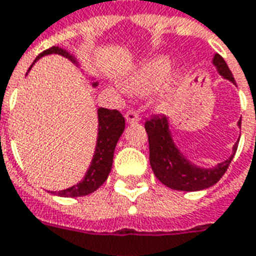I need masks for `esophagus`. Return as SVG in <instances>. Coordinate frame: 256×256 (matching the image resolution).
I'll return each instance as SVG.
<instances>
[{
    "instance_id": "1",
    "label": "esophagus",
    "mask_w": 256,
    "mask_h": 256,
    "mask_svg": "<svg viewBox=\"0 0 256 256\" xmlns=\"http://www.w3.org/2000/svg\"><path fill=\"white\" fill-rule=\"evenodd\" d=\"M124 119H126V122H128V124H132V123L138 122V120H140V116L137 115L136 112H133V110H130V112H128V114L124 115Z\"/></svg>"
}]
</instances>
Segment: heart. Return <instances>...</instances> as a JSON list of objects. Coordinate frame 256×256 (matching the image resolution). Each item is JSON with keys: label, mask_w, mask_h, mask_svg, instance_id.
<instances>
[{"label": "heart", "mask_w": 256, "mask_h": 256, "mask_svg": "<svg viewBox=\"0 0 256 256\" xmlns=\"http://www.w3.org/2000/svg\"><path fill=\"white\" fill-rule=\"evenodd\" d=\"M172 72V62L166 56H154L150 60L141 62L137 68L126 74L123 78L122 87L130 94H137V96H144V94H151L159 90L160 87L166 86L165 90L160 91V101L165 102L169 94H170V87H169V78Z\"/></svg>", "instance_id": "b5f03b06"}]
</instances>
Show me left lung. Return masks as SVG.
Segmentation results:
<instances>
[{
    "label": "left lung",
    "instance_id": "obj_1",
    "mask_svg": "<svg viewBox=\"0 0 256 256\" xmlns=\"http://www.w3.org/2000/svg\"><path fill=\"white\" fill-rule=\"evenodd\" d=\"M212 65L215 66L222 78L236 84L228 64L219 54L214 55ZM237 126L241 128V119ZM146 132L148 134L150 164L154 174L166 187L178 191L205 190L218 183L228 170L238 146L237 140L233 146L232 155L226 160L210 168H202L192 164L174 142L168 116H152L151 119H148L146 122Z\"/></svg>",
    "mask_w": 256,
    "mask_h": 256
}]
</instances>
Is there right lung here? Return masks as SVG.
I'll use <instances>...</instances> for the list:
<instances>
[{
  "instance_id": "obj_1",
  "label": "right lung",
  "mask_w": 256,
  "mask_h": 256,
  "mask_svg": "<svg viewBox=\"0 0 256 256\" xmlns=\"http://www.w3.org/2000/svg\"><path fill=\"white\" fill-rule=\"evenodd\" d=\"M60 55L65 56L68 60H70L73 64H76L78 68H82V64L74 54H70L60 47H52L41 52L36 60L33 62L34 65L37 60L46 56V55ZM33 65L28 68V70L33 68ZM26 73V74H28ZM87 78H90V83L92 87H97L98 82H96V78H92L90 74H87ZM98 133H97V144H96V151L91 159L90 168L86 172L84 178H82L78 184H74L72 187L60 191H51L54 196H88L91 192L100 188L104 184V182L108 178L112 169V162H114V152H115L116 144L122 136L124 130V118L122 114L116 110H106V108H98Z\"/></svg>"
}]
</instances>
